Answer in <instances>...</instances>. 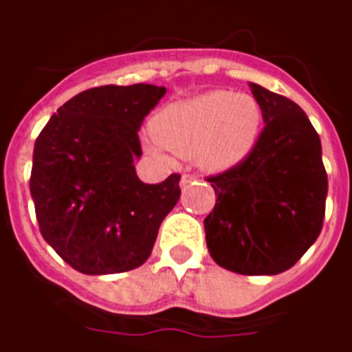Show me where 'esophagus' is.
I'll return each instance as SVG.
<instances>
[{"mask_svg": "<svg viewBox=\"0 0 352 352\" xmlns=\"http://www.w3.org/2000/svg\"><path fill=\"white\" fill-rule=\"evenodd\" d=\"M196 179H198L196 174H184V176H182V187H187V185L195 184Z\"/></svg>", "mask_w": 352, "mask_h": 352, "instance_id": "34e87169", "label": "esophagus"}]
</instances>
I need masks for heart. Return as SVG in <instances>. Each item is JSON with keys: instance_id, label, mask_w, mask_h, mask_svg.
<instances>
[{"instance_id": "heart-1", "label": "heart", "mask_w": 352, "mask_h": 352, "mask_svg": "<svg viewBox=\"0 0 352 352\" xmlns=\"http://www.w3.org/2000/svg\"><path fill=\"white\" fill-rule=\"evenodd\" d=\"M151 128L160 148L196 157L207 170H228L257 145L263 110L252 95L217 89L165 106Z\"/></svg>"}]
</instances>
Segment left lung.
Listing matches in <instances>:
<instances>
[{"label": "left lung", "instance_id": "1", "mask_svg": "<svg viewBox=\"0 0 352 352\" xmlns=\"http://www.w3.org/2000/svg\"><path fill=\"white\" fill-rule=\"evenodd\" d=\"M250 88L264 130L244 162L207 178L217 204L204 228L219 266L275 275L292 268L320 236L329 184L320 135L307 113L258 84Z\"/></svg>", "mask_w": 352, "mask_h": 352}]
</instances>
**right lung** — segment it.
<instances>
[{"mask_svg":"<svg viewBox=\"0 0 352 352\" xmlns=\"http://www.w3.org/2000/svg\"><path fill=\"white\" fill-rule=\"evenodd\" d=\"M167 89L100 86L75 95L34 143L31 196L42 236L86 275L121 274L151 257L179 198V174L143 184L138 130Z\"/></svg>","mask_w":352,"mask_h":352,"instance_id":"add662e5","label":"right lung"}]
</instances>
